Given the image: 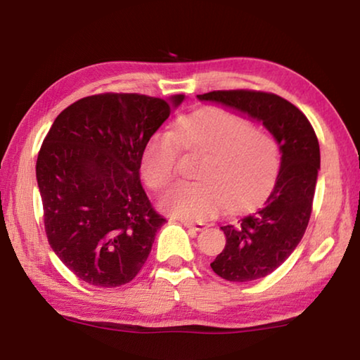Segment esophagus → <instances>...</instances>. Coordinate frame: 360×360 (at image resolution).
Wrapping results in <instances>:
<instances>
[{"label": "esophagus", "instance_id": "esophagus-1", "mask_svg": "<svg viewBox=\"0 0 360 360\" xmlns=\"http://www.w3.org/2000/svg\"><path fill=\"white\" fill-rule=\"evenodd\" d=\"M181 221V224L184 225V227H187V229H193V230H197V231H200V230H203L205 229V222H195V221H191V219H179Z\"/></svg>", "mask_w": 360, "mask_h": 360}]
</instances>
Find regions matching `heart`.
I'll list each match as a JSON object with an SVG mask.
<instances>
[{
    "label": "heart",
    "mask_w": 360,
    "mask_h": 360,
    "mask_svg": "<svg viewBox=\"0 0 360 360\" xmlns=\"http://www.w3.org/2000/svg\"><path fill=\"white\" fill-rule=\"evenodd\" d=\"M179 148L203 152L195 182H179L163 195L162 208L184 219H206L225 206L243 211L268 197L281 169V148L270 131L222 108H203L157 131L141 154V174L152 191H163L176 176Z\"/></svg>",
    "instance_id": "obj_1"
}]
</instances>
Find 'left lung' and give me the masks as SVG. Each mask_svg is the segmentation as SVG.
<instances>
[{
	"label": "left lung",
	"instance_id": "obj_1",
	"mask_svg": "<svg viewBox=\"0 0 360 360\" xmlns=\"http://www.w3.org/2000/svg\"><path fill=\"white\" fill-rule=\"evenodd\" d=\"M198 98L262 120L281 148V169L264 208L238 224L221 227L227 243L211 264L212 271L227 281H255L288 260L308 227L321 165L318 136L307 115L275 94L212 90Z\"/></svg>",
	"mask_w": 360,
	"mask_h": 360
}]
</instances>
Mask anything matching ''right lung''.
Masks as SVG:
<instances>
[{
    "label": "right lung",
    "mask_w": 360,
    "mask_h": 360,
    "mask_svg": "<svg viewBox=\"0 0 360 360\" xmlns=\"http://www.w3.org/2000/svg\"><path fill=\"white\" fill-rule=\"evenodd\" d=\"M184 95L173 96L174 106ZM172 114L141 94H98L57 115L42 141L36 179L47 241L96 288L130 283L148 260L165 217L139 181L146 143Z\"/></svg>",
    "instance_id": "1"
}]
</instances>
